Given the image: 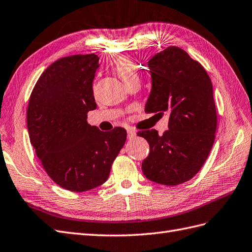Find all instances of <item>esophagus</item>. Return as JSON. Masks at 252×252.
<instances>
[{"mask_svg":"<svg viewBox=\"0 0 252 252\" xmlns=\"http://www.w3.org/2000/svg\"><path fill=\"white\" fill-rule=\"evenodd\" d=\"M136 136V131L133 130V128H127V138L132 139Z\"/></svg>","mask_w":252,"mask_h":252,"instance_id":"34e87169","label":"esophagus"}]
</instances>
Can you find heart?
I'll list each match as a JSON object with an SVG mask.
<instances>
[{
	"instance_id": "1",
	"label": "heart",
	"mask_w": 252,
	"mask_h": 252,
	"mask_svg": "<svg viewBox=\"0 0 252 252\" xmlns=\"http://www.w3.org/2000/svg\"><path fill=\"white\" fill-rule=\"evenodd\" d=\"M115 71L117 72L118 76L124 81L126 84L131 80L138 79V71L134 63L127 59L126 56H121L115 62L114 64Z\"/></svg>"
}]
</instances>
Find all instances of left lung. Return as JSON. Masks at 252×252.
Listing matches in <instances>:
<instances>
[{
    "mask_svg": "<svg viewBox=\"0 0 252 252\" xmlns=\"http://www.w3.org/2000/svg\"><path fill=\"white\" fill-rule=\"evenodd\" d=\"M152 87L146 113H167L168 130L140 131L150 146L141 164L147 179L164 185L189 181L201 169L214 144L216 107L209 74L184 50L168 47L148 62Z\"/></svg>",
    "mask_w": 252,
    "mask_h": 252,
    "instance_id": "left-lung-1",
    "label": "left lung"
}]
</instances>
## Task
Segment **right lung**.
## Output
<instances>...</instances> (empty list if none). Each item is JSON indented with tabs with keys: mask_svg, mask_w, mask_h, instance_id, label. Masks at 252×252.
<instances>
[{
	"mask_svg": "<svg viewBox=\"0 0 252 252\" xmlns=\"http://www.w3.org/2000/svg\"><path fill=\"white\" fill-rule=\"evenodd\" d=\"M95 54L71 55L43 71L30 96L28 130L44 170L61 188L86 191L108 179L126 139L124 127L102 132L87 122L96 108Z\"/></svg>",
	"mask_w": 252,
	"mask_h": 252,
	"instance_id": "add662e5",
	"label": "right lung"
}]
</instances>
